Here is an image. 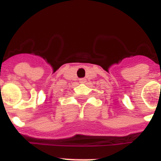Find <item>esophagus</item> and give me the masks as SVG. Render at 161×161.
I'll list each match as a JSON object with an SVG mask.
<instances>
[{
  "label": "esophagus",
  "instance_id": "esophagus-1",
  "mask_svg": "<svg viewBox=\"0 0 161 161\" xmlns=\"http://www.w3.org/2000/svg\"><path fill=\"white\" fill-rule=\"evenodd\" d=\"M86 79H85V78L80 79V83H86Z\"/></svg>",
  "mask_w": 161,
  "mask_h": 161
}]
</instances>
